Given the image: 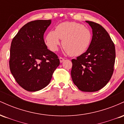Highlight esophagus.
Listing matches in <instances>:
<instances>
[{"label": "esophagus", "mask_w": 124, "mask_h": 124, "mask_svg": "<svg viewBox=\"0 0 124 124\" xmlns=\"http://www.w3.org/2000/svg\"><path fill=\"white\" fill-rule=\"evenodd\" d=\"M59 60H60L61 63H62V62H63V61H65V59H64V58H62V57H59Z\"/></svg>", "instance_id": "1"}]
</instances>
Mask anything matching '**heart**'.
I'll return each mask as SVG.
<instances>
[{"mask_svg": "<svg viewBox=\"0 0 124 124\" xmlns=\"http://www.w3.org/2000/svg\"><path fill=\"white\" fill-rule=\"evenodd\" d=\"M62 39V46L71 56L82 55L86 51L92 39V31L76 22H63L51 31L45 38V44L51 51H57Z\"/></svg>", "mask_w": 124, "mask_h": 124, "instance_id": "b5f03b06", "label": "heart"}]
</instances>
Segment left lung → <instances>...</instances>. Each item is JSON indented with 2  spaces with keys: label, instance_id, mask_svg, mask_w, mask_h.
I'll use <instances>...</instances> for the list:
<instances>
[{
  "label": "left lung",
  "instance_id": "obj_1",
  "mask_svg": "<svg viewBox=\"0 0 124 124\" xmlns=\"http://www.w3.org/2000/svg\"><path fill=\"white\" fill-rule=\"evenodd\" d=\"M92 28V42L86 52L72 60L71 76L83 92H94L104 87L114 72L116 49L106 30L99 24L86 21Z\"/></svg>",
  "mask_w": 124,
  "mask_h": 124
}]
</instances>
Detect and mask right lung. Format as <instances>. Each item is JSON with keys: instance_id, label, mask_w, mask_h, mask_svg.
Here are the masks:
<instances>
[{"instance_id": "add662e5", "label": "right lung", "mask_w": 124, "mask_h": 124, "mask_svg": "<svg viewBox=\"0 0 124 124\" xmlns=\"http://www.w3.org/2000/svg\"><path fill=\"white\" fill-rule=\"evenodd\" d=\"M51 20L30 21L12 41L9 66L16 81L28 92H36L49 83L60 63L57 55L47 48L44 34Z\"/></svg>"}]
</instances>
